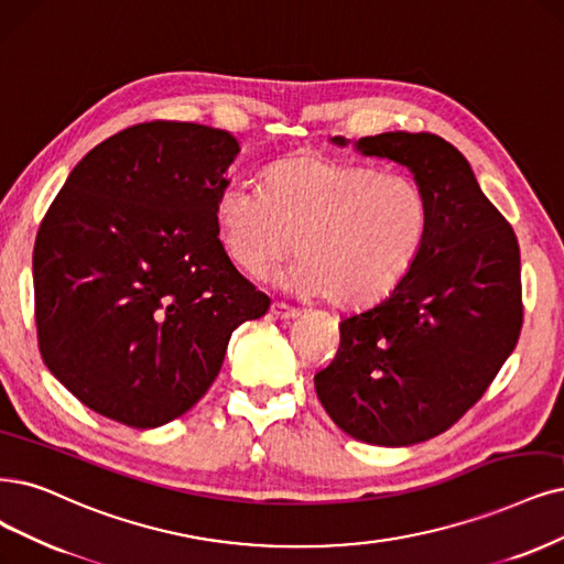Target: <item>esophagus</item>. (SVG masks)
<instances>
[{"label":"esophagus","instance_id":"1","mask_svg":"<svg viewBox=\"0 0 564 564\" xmlns=\"http://www.w3.org/2000/svg\"><path fill=\"white\" fill-rule=\"evenodd\" d=\"M269 314L274 316V318H281V321H290V318H297V316H300V311H297V308H293V306L283 304V302H271V306H269Z\"/></svg>","mask_w":564,"mask_h":564}]
</instances>
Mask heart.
Segmentation results:
<instances>
[{"instance_id":"obj_1","label":"heart","mask_w":564,"mask_h":564,"mask_svg":"<svg viewBox=\"0 0 564 564\" xmlns=\"http://www.w3.org/2000/svg\"><path fill=\"white\" fill-rule=\"evenodd\" d=\"M427 220L411 176L325 155L283 160L262 187L227 181L216 195L218 235L239 269L267 276L295 248L279 283L341 308L377 302L406 276Z\"/></svg>"}]
</instances>
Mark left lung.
Wrapping results in <instances>:
<instances>
[{
    "mask_svg": "<svg viewBox=\"0 0 564 564\" xmlns=\"http://www.w3.org/2000/svg\"><path fill=\"white\" fill-rule=\"evenodd\" d=\"M339 149L350 139L332 137ZM423 187L430 220L406 276L377 304L341 318L335 360L314 377L318 400L352 440L411 446L474 406L516 348L520 250L465 155L430 132L352 141Z\"/></svg>",
    "mask_w": 564,
    "mask_h": 564,
    "instance_id": "1",
    "label": "left lung"
}]
</instances>
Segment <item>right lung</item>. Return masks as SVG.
<instances>
[{
	"label": "right lung",
	"mask_w": 564,
	"mask_h": 564,
	"mask_svg": "<svg viewBox=\"0 0 564 564\" xmlns=\"http://www.w3.org/2000/svg\"><path fill=\"white\" fill-rule=\"evenodd\" d=\"M239 141L197 122L122 130L83 158L39 227V350L78 402L160 427L212 388L269 297L229 262L216 195Z\"/></svg>",
	"instance_id": "right-lung-1"
}]
</instances>
